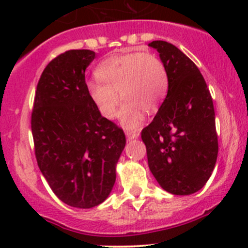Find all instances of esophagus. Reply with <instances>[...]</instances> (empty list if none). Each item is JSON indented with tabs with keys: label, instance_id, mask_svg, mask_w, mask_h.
I'll return each mask as SVG.
<instances>
[{
	"label": "esophagus",
	"instance_id": "obj_1",
	"mask_svg": "<svg viewBox=\"0 0 248 248\" xmlns=\"http://www.w3.org/2000/svg\"><path fill=\"white\" fill-rule=\"evenodd\" d=\"M126 137L128 140H132V139H136L139 137V132L137 131H126Z\"/></svg>",
	"mask_w": 248,
	"mask_h": 248
}]
</instances>
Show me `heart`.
Segmentation results:
<instances>
[{
    "instance_id": "obj_1",
    "label": "heart",
    "mask_w": 248,
    "mask_h": 248,
    "mask_svg": "<svg viewBox=\"0 0 248 248\" xmlns=\"http://www.w3.org/2000/svg\"><path fill=\"white\" fill-rule=\"evenodd\" d=\"M99 81L87 82L92 103L106 119L117 114L120 92L122 124L134 128L141 122L144 110L155 111L164 98L168 77L161 60L150 52H129L104 60L96 69Z\"/></svg>"
}]
</instances>
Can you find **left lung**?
<instances>
[{"mask_svg":"<svg viewBox=\"0 0 248 248\" xmlns=\"http://www.w3.org/2000/svg\"><path fill=\"white\" fill-rule=\"evenodd\" d=\"M168 77V93L141 131L147 162L167 192L188 196L202 188L218 154L215 110L198 67L172 44L154 41Z\"/></svg>","mask_w":248,"mask_h":248,"instance_id":"8db88e82","label":"left lung"}]
</instances>
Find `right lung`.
Masks as SVG:
<instances>
[{"label": "right lung", "mask_w": 248, "mask_h": 248, "mask_svg": "<svg viewBox=\"0 0 248 248\" xmlns=\"http://www.w3.org/2000/svg\"><path fill=\"white\" fill-rule=\"evenodd\" d=\"M91 50H68L42 73L31 116L34 155L50 188L64 204L90 209L108 198L126 145L119 126L90 99L85 71Z\"/></svg>", "instance_id": "obj_1"}]
</instances>
